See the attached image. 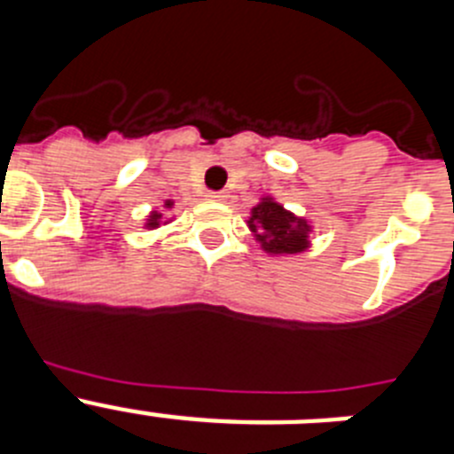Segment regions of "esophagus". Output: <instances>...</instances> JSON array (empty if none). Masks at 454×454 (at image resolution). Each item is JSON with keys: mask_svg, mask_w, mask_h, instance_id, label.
I'll return each instance as SVG.
<instances>
[{"mask_svg": "<svg viewBox=\"0 0 454 454\" xmlns=\"http://www.w3.org/2000/svg\"><path fill=\"white\" fill-rule=\"evenodd\" d=\"M207 198H208V200H214V202H223V200H227V192H224V191H215V192H208Z\"/></svg>", "mask_w": 454, "mask_h": 454, "instance_id": "34e87169", "label": "esophagus"}]
</instances>
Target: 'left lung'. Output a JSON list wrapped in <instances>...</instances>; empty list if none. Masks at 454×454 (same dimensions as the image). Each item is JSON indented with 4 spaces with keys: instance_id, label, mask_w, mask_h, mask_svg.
Here are the masks:
<instances>
[{
    "instance_id": "obj_1",
    "label": "left lung",
    "mask_w": 454,
    "mask_h": 454,
    "mask_svg": "<svg viewBox=\"0 0 454 454\" xmlns=\"http://www.w3.org/2000/svg\"><path fill=\"white\" fill-rule=\"evenodd\" d=\"M247 230L262 250L270 256L300 254L311 247V223L302 215H295L272 195H263L256 207H252L247 218Z\"/></svg>"
}]
</instances>
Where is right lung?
<instances>
[{
	"instance_id": "add662e5",
	"label": "right lung",
	"mask_w": 454,
	"mask_h": 454,
	"mask_svg": "<svg viewBox=\"0 0 454 454\" xmlns=\"http://www.w3.org/2000/svg\"><path fill=\"white\" fill-rule=\"evenodd\" d=\"M175 208V200H163L161 208L156 207L152 208L150 214L145 215V223H143V230H159V227H163V224H170L172 220H175V215H166L168 211H172Z\"/></svg>"
}]
</instances>
